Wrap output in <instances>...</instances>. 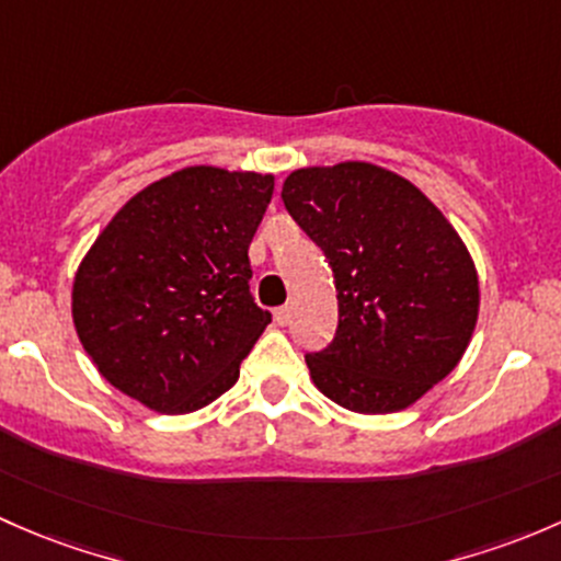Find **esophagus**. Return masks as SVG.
I'll list each match as a JSON object with an SVG mask.
<instances>
[{"instance_id":"34e87169","label":"esophagus","mask_w":561,"mask_h":561,"mask_svg":"<svg viewBox=\"0 0 561 561\" xmlns=\"http://www.w3.org/2000/svg\"><path fill=\"white\" fill-rule=\"evenodd\" d=\"M273 316H275V323H278V327H286V323L291 321V308H288V305H283V308L273 310Z\"/></svg>"}]
</instances>
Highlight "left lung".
Listing matches in <instances>:
<instances>
[{"mask_svg":"<svg viewBox=\"0 0 561 561\" xmlns=\"http://www.w3.org/2000/svg\"><path fill=\"white\" fill-rule=\"evenodd\" d=\"M280 196L337 288L334 340L305 354L313 383L354 413L413 405L459 365L476 329L465 242L413 183L367 161L305 167Z\"/></svg>","mask_w":561,"mask_h":561,"instance_id":"8db88e82","label":"left lung"}]
</instances>
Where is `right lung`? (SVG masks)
<instances>
[{
    "mask_svg": "<svg viewBox=\"0 0 561 561\" xmlns=\"http://www.w3.org/2000/svg\"><path fill=\"white\" fill-rule=\"evenodd\" d=\"M273 188V175L186 167L115 213L72 283L80 343L115 389L156 413L232 389L273 321L248 286Z\"/></svg>",
    "mask_w": 561,
    "mask_h": 561,
    "instance_id": "1",
    "label": "right lung"
}]
</instances>
